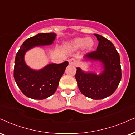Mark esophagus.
I'll return each instance as SVG.
<instances>
[{
    "mask_svg": "<svg viewBox=\"0 0 135 135\" xmlns=\"http://www.w3.org/2000/svg\"><path fill=\"white\" fill-rule=\"evenodd\" d=\"M76 63H77V60L74 59V58H72V59L69 60V64L71 66H74V65L76 64Z\"/></svg>",
    "mask_w": 135,
    "mask_h": 135,
    "instance_id": "34e87169",
    "label": "esophagus"
}]
</instances>
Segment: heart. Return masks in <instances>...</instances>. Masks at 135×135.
Segmentation results:
<instances>
[{"label":"heart","mask_w":135,"mask_h":135,"mask_svg":"<svg viewBox=\"0 0 135 135\" xmlns=\"http://www.w3.org/2000/svg\"><path fill=\"white\" fill-rule=\"evenodd\" d=\"M94 40L91 37H79L66 43L64 47L70 51H76L83 47L86 51H89L94 46Z\"/></svg>","instance_id":"b5f03b06"}]
</instances>
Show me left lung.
I'll return each instance as SVG.
<instances>
[{
    "mask_svg": "<svg viewBox=\"0 0 135 135\" xmlns=\"http://www.w3.org/2000/svg\"><path fill=\"white\" fill-rule=\"evenodd\" d=\"M94 36L99 41L96 51L87 53L84 58L101 63L103 70L97 74L77 68L75 77L83 94L93 99H101L111 96L119 85L121 79L120 57L110 41L101 35Z\"/></svg>",
    "mask_w": 135,
    "mask_h": 135,
    "instance_id": "left-lung-1",
    "label": "left lung"
}]
</instances>
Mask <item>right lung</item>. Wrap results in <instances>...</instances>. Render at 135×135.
<instances>
[{
	"mask_svg": "<svg viewBox=\"0 0 135 135\" xmlns=\"http://www.w3.org/2000/svg\"><path fill=\"white\" fill-rule=\"evenodd\" d=\"M55 33H41L26 39L17 53L14 77L22 93L28 98L44 99L56 92L61 78L68 66V61L61 64H47L35 70L29 67L24 60L26 52L36 46H49L56 39Z\"/></svg>",
	"mask_w": 135,
	"mask_h": 135,
	"instance_id": "1",
	"label": "right lung"
}]
</instances>
